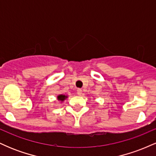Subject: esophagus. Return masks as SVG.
Returning <instances> with one entry per match:
<instances>
[{
	"mask_svg": "<svg viewBox=\"0 0 156 156\" xmlns=\"http://www.w3.org/2000/svg\"><path fill=\"white\" fill-rule=\"evenodd\" d=\"M77 93H78V95H81V94H82V89H77Z\"/></svg>",
	"mask_w": 156,
	"mask_h": 156,
	"instance_id": "1",
	"label": "esophagus"
}]
</instances>
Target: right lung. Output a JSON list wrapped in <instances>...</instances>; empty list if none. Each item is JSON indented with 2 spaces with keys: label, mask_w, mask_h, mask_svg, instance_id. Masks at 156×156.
<instances>
[{
  "label": "right lung",
  "mask_w": 156,
  "mask_h": 156,
  "mask_svg": "<svg viewBox=\"0 0 156 156\" xmlns=\"http://www.w3.org/2000/svg\"><path fill=\"white\" fill-rule=\"evenodd\" d=\"M67 95H65V94H58V96H57V100H58V101H61V103H62L64 100L66 99V98H67Z\"/></svg>",
  "instance_id": "obj_1"
}]
</instances>
